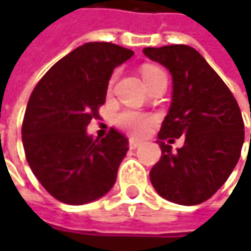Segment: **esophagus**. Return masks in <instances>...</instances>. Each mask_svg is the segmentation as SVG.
<instances>
[{"mask_svg":"<svg viewBox=\"0 0 251 251\" xmlns=\"http://www.w3.org/2000/svg\"><path fill=\"white\" fill-rule=\"evenodd\" d=\"M140 145H141V141L130 140V142H128V147H130L131 150H135V148H138Z\"/></svg>","mask_w":251,"mask_h":251,"instance_id":"esophagus-1","label":"esophagus"}]
</instances>
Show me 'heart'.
Returning a JSON list of instances; mask_svg holds the SVG:
<instances>
[{
	"label": "heart",
	"mask_w": 251,
	"mask_h": 251,
	"mask_svg": "<svg viewBox=\"0 0 251 251\" xmlns=\"http://www.w3.org/2000/svg\"><path fill=\"white\" fill-rule=\"evenodd\" d=\"M162 70L156 68V67H151L147 65L142 70V76L144 79L150 78L155 74L160 73ZM113 83V81H111ZM117 124L120 126L123 130L130 132L132 135H144L150 130L151 124L153 123V119L148 116V114H142V113H137V111H123L117 116Z\"/></svg>",
	"instance_id": "obj_1"
}]
</instances>
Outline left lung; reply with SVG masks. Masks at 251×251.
<instances>
[{"instance_id":"left-lung-1","label":"left lung","mask_w":251,"mask_h":251,"mask_svg":"<svg viewBox=\"0 0 251 251\" xmlns=\"http://www.w3.org/2000/svg\"><path fill=\"white\" fill-rule=\"evenodd\" d=\"M142 51L169 70L173 81L172 103L158 134L162 158L151 170V183L168 201L197 205L224 186L240 158L245 124L239 104L196 49L172 44ZM181 135L185 145L177 152L163 142Z\"/></svg>"}]
</instances>
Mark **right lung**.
Returning a JSON list of instances; mask_svg holds the SVG:
<instances>
[{"label":"right lung","instance_id":"1","mask_svg":"<svg viewBox=\"0 0 251 251\" xmlns=\"http://www.w3.org/2000/svg\"><path fill=\"white\" fill-rule=\"evenodd\" d=\"M132 55L117 44L85 43L54 64L30 95L22 124L26 160L64 204L96 201L116 183L128 140L114 128L93 138L86 127L99 116L114 68Z\"/></svg>","mask_w":251,"mask_h":251}]
</instances>
